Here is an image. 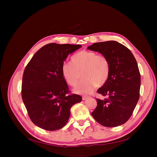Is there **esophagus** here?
Here are the masks:
<instances>
[{"label":"esophagus","instance_id":"1","mask_svg":"<svg viewBox=\"0 0 157 157\" xmlns=\"http://www.w3.org/2000/svg\"><path fill=\"white\" fill-rule=\"evenodd\" d=\"M82 98L83 100H86L87 99H88V98H89V96H83L82 97Z\"/></svg>","mask_w":157,"mask_h":157}]
</instances>
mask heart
<instances>
[{
    "mask_svg": "<svg viewBox=\"0 0 157 157\" xmlns=\"http://www.w3.org/2000/svg\"><path fill=\"white\" fill-rule=\"evenodd\" d=\"M71 63H63L61 72L65 82L71 86H77L82 74L83 80L74 90L77 94H91L96 86H103L110 76L111 67L108 59L95 52H77L71 57Z\"/></svg>",
    "mask_w": 157,
    "mask_h": 157,
    "instance_id": "obj_1",
    "label": "heart"
}]
</instances>
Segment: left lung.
<instances>
[{"mask_svg": "<svg viewBox=\"0 0 157 157\" xmlns=\"http://www.w3.org/2000/svg\"><path fill=\"white\" fill-rule=\"evenodd\" d=\"M88 49L105 56L111 67L107 82L98 90V94L107 98H96L98 105L92 116L106 127L124 124L140 98L141 77L134 56L127 47L114 40L96 42Z\"/></svg>", "mask_w": 157, "mask_h": 157, "instance_id": "1", "label": "left lung"}]
</instances>
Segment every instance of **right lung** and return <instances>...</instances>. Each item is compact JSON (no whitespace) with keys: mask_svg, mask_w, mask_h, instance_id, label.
<instances>
[{"mask_svg":"<svg viewBox=\"0 0 157 157\" xmlns=\"http://www.w3.org/2000/svg\"><path fill=\"white\" fill-rule=\"evenodd\" d=\"M81 45L50 43L38 50L23 75L21 96L28 115L34 124L48 131L63 128L70 117V109L82 101L71 94L61 72L67 56Z\"/></svg>","mask_w":157,"mask_h":157,"instance_id":"right-lung-1","label":"right lung"}]
</instances>
